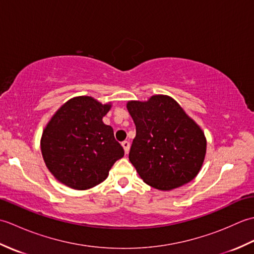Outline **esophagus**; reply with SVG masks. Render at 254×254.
Returning a JSON list of instances; mask_svg holds the SVG:
<instances>
[{
    "instance_id": "1",
    "label": "esophagus",
    "mask_w": 254,
    "mask_h": 254,
    "mask_svg": "<svg viewBox=\"0 0 254 254\" xmlns=\"http://www.w3.org/2000/svg\"><path fill=\"white\" fill-rule=\"evenodd\" d=\"M122 146L124 148V152H126V154L128 153V149H130V143H128V141H123L122 142Z\"/></svg>"
}]
</instances>
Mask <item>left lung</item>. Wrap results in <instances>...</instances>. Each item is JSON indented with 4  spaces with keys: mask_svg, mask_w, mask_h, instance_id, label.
Returning a JSON list of instances; mask_svg holds the SVG:
<instances>
[{
    "mask_svg": "<svg viewBox=\"0 0 254 254\" xmlns=\"http://www.w3.org/2000/svg\"><path fill=\"white\" fill-rule=\"evenodd\" d=\"M136 127L128 159L145 183L169 191L193 180L206 154V138L197 124L169 96L128 101Z\"/></svg>",
    "mask_w": 254,
    "mask_h": 254,
    "instance_id": "left-lung-1",
    "label": "left lung"
}]
</instances>
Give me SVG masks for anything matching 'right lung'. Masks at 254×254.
Returning a JSON list of instances; mask_svg holds the SVG:
<instances>
[{"label":"right lung","instance_id":"right-lung-1","mask_svg":"<svg viewBox=\"0 0 254 254\" xmlns=\"http://www.w3.org/2000/svg\"><path fill=\"white\" fill-rule=\"evenodd\" d=\"M110 108L93 97H74L47 124L40 142L42 157L63 185L87 190L106 180L113 164L123 157L113 128L102 122Z\"/></svg>","mask_w":254,"mask_h":254}]
</instances>
